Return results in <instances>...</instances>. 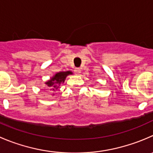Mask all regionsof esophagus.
I'll use <instances>...</instances> for the list:
<instances>
[{
    "label": "esophagus",
    "mask_w": 153,
    "mask_h": 153,
    "mask_svg": "<svg viewBox=\"0 0 153 153\" xmlns=\"http://www.w3.org/2000/svg\"><path fill=\"white\" fill-rule=\"evenodd\" d=\"M74 72H75V75H79V74L81 73V69H80V68H75V69H74Z\"/></svg>",
    "instance_id": "34e87169"
}]
</instances>
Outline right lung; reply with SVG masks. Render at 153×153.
<instances>
[{
    "label": "right lung",
    "instance_id": "1",
    "mask_svg": "<svg viewBox=\"0 0 153 153\" xmlns=\"http://www.w3.org/2000/svg\"><path fill=\"white\" fill-rule=\"evenodd\" d=\"M72 72L71 71H66V72H60L56 73L52 78L48 81L45 83L48 87L50 90L51 91H55L60 87V84L63 83L65 81L66 76L69 75H72Z\"/></svg>",
    "mask_w": 153,
    "mask_h": 153
}]
</instances>
